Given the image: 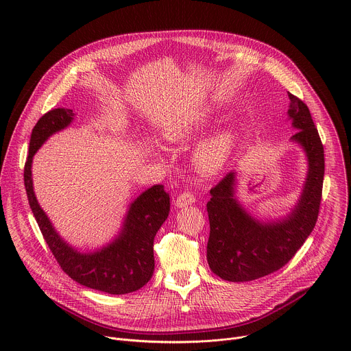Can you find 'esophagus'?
<instances>
[{"label": "esophagus", "mask_w": 351, "mask_h": 351, "mask_svg": "<svg viewBox=\"0 0 351 351\" xmlns=\"http://www.w3.org/2000/svg\"><path fill=\"white\" fill-rule=\"evenodd\" d=\"M194 202H195V197L191 193L184 191V193L179 194V197L176 198V207L178 208H184L187 206H191Z\"/></svg>", "instance_id": "34e87169"}]
</instances>
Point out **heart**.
<instances>
[{
  "instance_id": "1",
  "label": "heart",
  "mask_w": 351,
  "mask_h": 351,
  "mask_svg": "<svg viewBox=\"0 0 351 351\" xmlns=\"http://www.w3.org/2000/svg\"><path fill=\"white\" fill-rule=\"evenodd\" d=\"M207 114H193L183 119L179 123L168 128L165 130V138L172 143L184 141L193 134H195L207 123ZM233 136L228 132L218 133L217 136L207 140L202 147L198 148L195 154V164L198 171L206 176H213L218 173L226 164L230 152L233 148Z\"/></svg>"
}]
</instances>
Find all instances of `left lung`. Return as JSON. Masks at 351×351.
Instances as JSON below:
<instances>
[{"instance_id":"8db88e82","label":"left lung","mask_w":351,"mask_h":351,"mask_svg":"<svg viewBox=\"0 0 351 351\" xmlns=\"http://www.w3.org/2000/svg\"><path fill=\"white\" fill-rule=\"evenodd\" d=\"M289 99L287 115L297 129L290 140L303 148L308 162L303 191L286 217L261 221L239 203L236 172H229L210 190L207 261L211 271L223 280L248 282L280 269L317 223L325 172L324 145L308 107L290 93Z\"/></svg>"}]
</instances>
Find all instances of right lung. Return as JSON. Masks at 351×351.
I'll return each instance as SVG.
<instances>
[{
	"label": "right lung",
	"instance_id": "1",
	"mask_svg": "<svg viewBox=\"0 0 351 351\" xmlns=\"http://www.w3.org/2000/svg\"><path fill=\"white\" fill-rule=\"evenodd\" d=\"M73 111L57 108L44 114L32 130L25 164V187L32 213L62 271L77 283L108 294H126L143 287L154 274V237L169 214V194L162 184L143 191L129 206L118 236L107 245L82 253L68 244L40 207L33 190L32 162L37 149L54 133L68 128Z\"/></svg>",
	"mask_w": 351,
	"mask_h": 351
}]
</instances>
